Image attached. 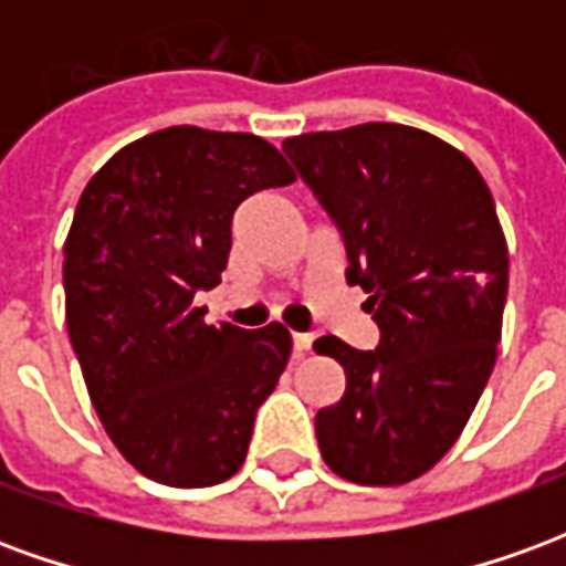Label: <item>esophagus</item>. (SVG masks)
Here are the masks:
<instances>
[{
  "label": "esophagus",
  "instance_id": "34e87169",
  "mask_svg": "<svg viewBox=\"0 0 566 566\" xmlns=\"http://www.w3.org/2000/svg\"><path fill=\"white\" fill-rule=\"evenodd\" d=\"M312 343H315V336H312V333H294V355L306 357L308 352H312Z\"/></svg>",
  "mask_w": 566,
  "mask_h": 566
}]
</instances>
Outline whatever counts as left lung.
<instances>
[{
    "instance_id": "left-lung-1",
    "label": "left lung",
    "mask_w": 566,
    "mask_h": 566,
    "mask_svg": "<svg viewBox=\"0 0 566 566\" xmlns=\"http://www.w3.org/2000/svg\"><path fill=\"white\" fill-rule=\"evenodd\" d=\"M345 242L376 352L321 336L345 394L315 416L333 473L406 485L454 446L497 360L510 251L485 178L449 142L403 124L284 139Z\"/></svg>"
}]
</instances>
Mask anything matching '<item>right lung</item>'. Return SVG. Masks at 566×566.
Returning a JSON list of instances; mask_svg holds the SVG:
<instances>
[{
	"mask_svg": "<svg viewBox=\"0 0 566 566\" xmlns=\"http://www.w3.org/2000/svg\"><path fill=\"white\" fill-rule=\"evenodd\" d=\"M291 181L260 136L169 127L117 150L81 193L63 248L69 339L105 433L154 482L209 488L245 463L291 333L211 327L193 296L221 282L233 211Z\"/></svg>",
	"mask_w": 566,
	"mask_h": 566,
	"instance_id": "1",
	"label": "right lung"
}]
</instances>
